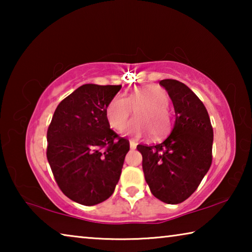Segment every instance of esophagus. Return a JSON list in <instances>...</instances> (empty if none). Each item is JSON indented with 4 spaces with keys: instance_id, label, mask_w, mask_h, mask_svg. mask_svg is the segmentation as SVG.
<instances>
[{
    "instance_id": "1",
    "label": "esophagus",
    "mask_w": 252,
    "mask_h": 252,
    "mask_svg": "<svg viewBox=\"0 0 252 252\" xmlns=\"http://www.w3.org/2000/svg\"><path fill=\"white\" fill-rule=\"evenodd\" d=\"M136 144H138V143H136L135 141H133V140H130V148L132 149V150L136 148Z\"/></svg>"
}]
</instances>
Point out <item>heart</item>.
Instances as JSON below:
<instances>
[{"instance_id": "heart-1", "label": "heart", "mask_w": 252, "mask_h": 252, "mask_svg": "<svg viewBox=\"0 0 252 252\" xmlns=\"http://www.w3.org/2000/svg\"><path fill=\"white\" fill-rule=\"evenodd\" d=\"M169 96L163 89L158 85H146L136 88L126 97L118 94L110 101L105 109V117L110 126L121 131L126 126L133 109L139 119L131 121L126 133L134 136L152 133L156 139L167 135L171 129V118L168 111Z\"/></svg>"}]
</instances>
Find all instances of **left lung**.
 Returning <instances> with one entry per match:
<instances>
[{"label":"left lung","instance_id":"left-lung-1","mask_svg":"<svg viewBox=\"0 0 252 252\" xmlns=\"http://www.w3.org/2000/svg\"><path fill=\"white\" fill-rule=\"evenodd\" d=\"M176 121L168 138L155 146L139 144L144 178L162 202L178 204L192 194L212 162L213 130L201 100L180 81L165 79Z\"/></svg>","mask_w":252,"mask_h":252}]
</instances>
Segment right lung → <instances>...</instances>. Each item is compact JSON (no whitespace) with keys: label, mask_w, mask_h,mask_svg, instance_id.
<instances>
[{"label":"right lung","mask_w":252,"mask_h":252,"mask_svg":"<svg viewBox=\"0 0 252 252\" xmlns=\"http://www.w3.org/2000/svg\"><path fill=\"white\" fill-rule=\"evenodd\" d=\"M121 85L83 84L60 102L48 129V157L67 198L94 206L110 198L130 144L110 129L105 109Z\"/></svg>","instance_id":"add662e5"}]
</instances>
